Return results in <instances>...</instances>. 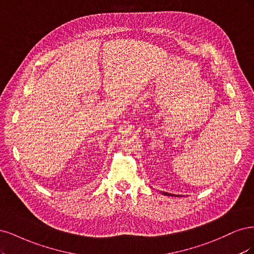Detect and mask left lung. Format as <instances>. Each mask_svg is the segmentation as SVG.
Masks as SVG:
<instances>
[{
    "label": "left lung",
    "instance_id": "left-lung-1",
    "mask_svg": "<svg viewBox=\"0 0 254 254\" xmlns=\"http://www.w3.org/2000/svg\"><path fill=\"white\" fill-rule=\"evenodd\" d=\"M163 195H167V196H179V195H175V194H171V193H167V192H162Z\"/></svg>",
    "mask_w": 254,
    "mask_h": 254
}]
</instances>
